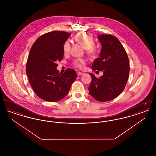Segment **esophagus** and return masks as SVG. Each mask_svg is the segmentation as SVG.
Masks as SVG:
<instances>
[{
  "label": "esophagus",
  "instance_id": "esophagus-1",
  "mask_svg": "<svg viewBox=\"0 0 156 156\" xmlns=\"http://www.w3.org/2000/svg\"><path fill=\"white\" fill-rule=\"evenodd\" d=\"M83 74V73H82L81 72H78V73H77V75H78V76H81V75Z\"/></svg>",
  "mask_w": 156,
  "mask_h": 156
}]
</instances>
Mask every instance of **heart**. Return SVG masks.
<instances>
[{
    "instance_id": "obj_1",
    "label": "heart",
    "mask_w": 156,
    "mask_h": 156,
    "mask_svg": "<svg viewBox=\"0 0 156 156\" xmlns=\"http://www.w3.org/2000/svg\"><path fill=\"white\" fill-rule=\"evenodd\" d=\"M75 40L79 43L86 49V52L90 56H94L97 54L98 50L97 47L95 46V40L94 37L90 34L86 33H80L77 34L74 37ZM71 48V43L69 40H67L63 44L62 50L65 54H67L69 52ZM87 61L82 58H78L75 59L73 62L74 67L82 69L85 65Z\"/></svg>"
}]
</instances>
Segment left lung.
Listing matches in <instances>:
<instances>
[{
    "label": "left lung",
    "instance_id": "obj_1",
    "mask_svg": "<svg viewBox=\"0 0 156 156\" xmlns=\"http://www.w3.org/2000/svg\"><path fill=\"white\" fill-rule=\"evenodd\" d=\"M102 45L100 57L92 66L94 71H103L99 78L89 73L92 81L89 94L99 102L109 101L118 97L124 90L129 78L130 65L126 51L119 40L111 34L98 35ZM98 72V71H97Z\"/></svg>",
    "mask_w": 156,
    "mask_h": 156
}]
</instances>
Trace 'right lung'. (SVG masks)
Segmentation results:
<instances>
[{"instance_id": "right-lung-1", "label": "right lung", "mask_w": 156, "mask_h": 156, "mask_svg": "<svg viewBox=\"0 0 156 156\" xmlns=\"http://www.w3.org/2000/svg\"><path fill=\"white\" fill-rule=\"evenodd\" d=\"M71 34L54 31L38 37L32 45L26 64L30 85L40 98L57 102L64 98L77 77L76 71L67 69L63 74L57 69V62L64 56L62 46Z\"/></svg>"}]
</instances>
